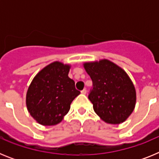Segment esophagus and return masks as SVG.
<instances>
[{"label":"esophagus","mask_w":159,"mask_h":159,"mask_svg":"<svg viewBox=\"0 0 159 159\" xmlns=\"http://www.w3.org/2000/svg\"><path fill=\"white\" fill-rule=\"evenodd\" d=\"M87 93V90L86 89H84L81 91V94H83V95H85V94Z\"/></svg>","instance_id":"34e87169"}]
</instances>
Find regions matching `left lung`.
<instances>
[{
	"mask_svg": "<svg viewBox=\"0 0 159 159\" xmlns=\"http://www.w3.org/2000/svg\"><path fill=\"white\" fill-rule=\"evenodd\" d=\"M93 82L88 99L96 115L108 124H120L128 119L136 104V90L127 73L107 59L84 62Z\"/></svg>",
	"mask_w": 159,
	"mask_h": 159,
	"instance_id": "obj_1",
	"label": "left lung"
}]
</instances>
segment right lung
<instances>
[{
  "label": "right lung",
  "instance_id": "obj_1",
  "mask_svg": "<svg viewBox=\"0 0 159 159\" xmlns=\"http://www.w3.org/2000/svg\"><path fill=\"white\" fill-rule=\"evenodd\" d=\"M71 65L54 61L35 75L26 93L30 116L43 126H55L64 119L80 92L68 77Z\"/></svg>",
  "mask_w": 159,
  "mask_h": 159
}]
</instances>
